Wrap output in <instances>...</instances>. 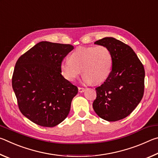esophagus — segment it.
<instances>
[{
  "label": "esophagus",
  "instance_id": "esophagus-1",
  "mask_svg": "<svg viewBox=\"0 0 158 158\" xmlns=\"http://www.w3.org/2000/svg\"><path fill=\"white\" fill-rule=\"evenodd\" d=\"M78 90H79V93H83V92H84L85 89H84V88L79 87V88H78Z\"/></svg>",
  "mask_w": 158,
  "mask_h": 158
}]
</instances>
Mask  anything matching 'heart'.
I'll use <instances>...</instances> for the list:
<instances>
[{
  "instance_id": "obj_1",
  "label": "heart",
  "mask_w": 158,
  "mask_h": 158,
  "mask_svg": "<svg viewBox=\"0 0 158 158\" xmlns=\"http://www.w3.org/2000/svg\"><path fill=\"white\" fill-rule=\"evenodd\" d=\"M112 63L111 53L105 46L79 47L71 53L69 60L61 63L60 71L69 81H74L81 71L85 83L98 84L110 74Z\"/></svg>"
}]
</instances>
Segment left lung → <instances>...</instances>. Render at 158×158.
Returning a JSON list of instances; mask_svg holds the SVG:
<instances>
[{"mask_svg": "<svg viewBox=\"0 0 158 158\" xmlns=\"http://www.w3.org/2000/svg\"><path fill=\"white\" fill-rule=\"evenodd\" d=\"M95 44L110 50L113 63L110 74L95 89L93 107L101 118L119 121L129 116L143 98V65L132 48L114 37H104Z\"/></svg>", "mask_w": 158, "mask_h": 158, "instance_id": "1", "label": "left lung"}]
</instances>
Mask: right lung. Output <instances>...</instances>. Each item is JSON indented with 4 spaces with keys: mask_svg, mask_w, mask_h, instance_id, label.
<instances>
[{
    "mask_svg": "<svg viewBox=\"0 0 158 158\" xmlns=\"http://www.w3.org/2000/svg\"><path fill=\"white\" fill-rule=\"evenodd\" d=\"M70 44L42 41L19 58L12 84L19 110L34 123L54 127L66 118L77 87L61 74Z\"/></svg>",
    "mask_w": 158,
    "mask_h": 158,
    "instance_id": "add662e5",
    "label": "right lung"
}]
</instances>
